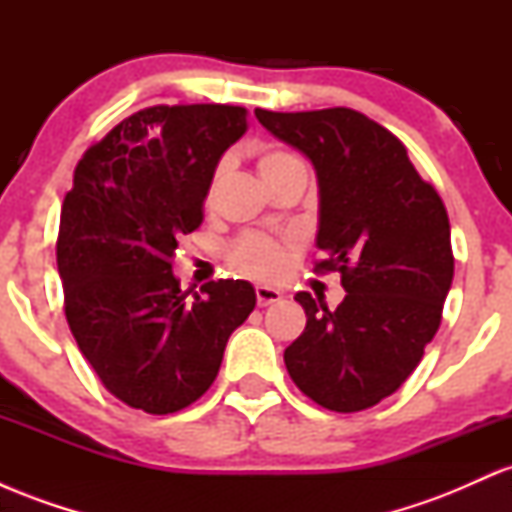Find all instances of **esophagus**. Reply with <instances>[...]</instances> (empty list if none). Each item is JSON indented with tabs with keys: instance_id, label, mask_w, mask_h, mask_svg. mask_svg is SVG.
<instances>
[{
	"instance_id": "esophagus-1",
	"label": "esophagus",
	"mask_w": 512,
	"mask_h": 512,
	"mask_svg": "<svg viewBox=\"0 0 512 512\" xmlns=\"http://www.w3.org/2000/svg\"><path fill=\"white\" fill-rule=\"evenodd\" d=\"M255 296H257V305H260V308H267V305L281 301V293L272 289V286H257Z\"/></svg>"
}]
</instances>
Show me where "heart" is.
<instances>
[{
  "instance_id": "1",
  "label": "heart",
  "mask_w": 512,
  "mask_h": 512,
  "mask_svg": "<svg viewBox=\"0 0 512 512\" xmlns=\"http://www.w3.org/2000/svg\"><path fill=\"white\" fill-rule=\"evenodd\" d=\"M296 168H303V163L286 149L267 146V149H262L260 156H257V170H260L262 180L267 182V185ZM221 175H223V166L216 170V178L211 180L209 199L216 195V187H219ZM228 260H231L233 267H236L238 272H243L245 276H252V279H260V281H272L276 276L284 274L286 264H289V255H286L284 243H279V240L269 236H257V233H248V236L238 238L236 243L231 245V250H228Z\"/></svg>"
}]
</instances>
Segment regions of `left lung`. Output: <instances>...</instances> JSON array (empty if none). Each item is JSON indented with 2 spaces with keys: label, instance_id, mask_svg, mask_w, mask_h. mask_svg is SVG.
<instances>
[{
  "label": "left lung",
  "instance_id": "obj_1",
  "mask_svg": "<svg viewBox=\"0 0 512 512\" xmlns=\"http://www.w3.org/2000/svg\"><path fill=\"white\" fill-rule=\"evenodd\" d=\"M260 125L313 163L320 192L315 245L346 291L337 310L296 293L305 330L284 361L320 407L361 411L414 373L438 332L455 260L443 199L392 132L351 108L272 113Z\"/></svg>",
  "mask_w": 512,
  "mask_h": 512
}]
</instances>
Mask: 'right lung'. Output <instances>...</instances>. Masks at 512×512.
I'll list each match as a JSON object with an SVG mask.
<instances>
[{
	"label": "right lung",
	"instance_id": "1",
	"mask_svg": "<svg viewBox=\"0 0 512 512\" xmlns=\"http://www.w3.org/2000/svg\"><path fill=\"white\" fill-rule=\"evenodd\" d=\"M245 129L238 105H154L110 129L74 170L57 236L64 313L101 383L129 407L173 414L197 402L255 308L240 279L204 284L190 301L170 264Z\"/></svg>",
	"mask_w": 512,
	"mask_h": 512
}]
</instances>
